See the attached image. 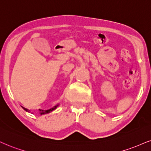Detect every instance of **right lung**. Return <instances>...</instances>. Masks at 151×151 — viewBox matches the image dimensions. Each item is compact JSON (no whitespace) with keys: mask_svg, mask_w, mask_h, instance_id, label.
I'll use <instances>...</instances> for the list:
<instances>
[{"mask_svg":"<svg viewBox=\"0 0 151 151\" xmlns=\"http://www.w3.org/2000/svg\"><path fill=\"white\" fill-rule=\"evenodd\" d=\"M57 106H58V104H57V105L55 106L52 108V109H48V110H46V111H45V110H40V114L42 115V114H46V113H50V112H51V111H52L53 110H55V109H56V108H57ZM22 108H23V109H24V110H25L26 111H28V112H29V110H28V109H25V108H24V107H22Z\"/></svg>","mask_w":151,"mask_h":151,"instance_id":"1","label":"right lung"}]
</instances>
